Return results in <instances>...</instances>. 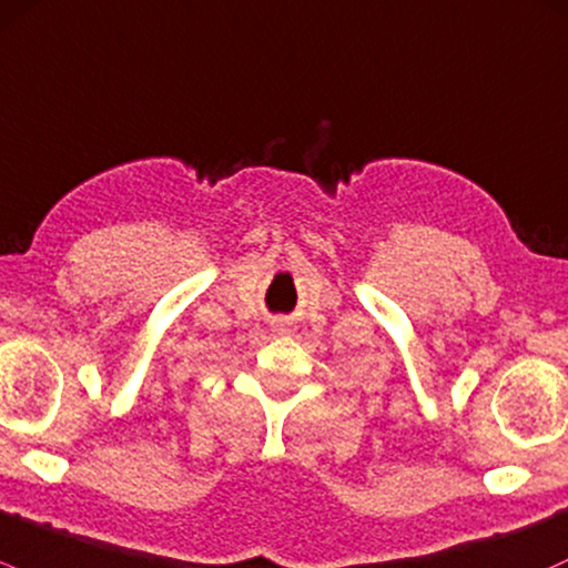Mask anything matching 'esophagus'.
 I'll return each instance as SVG.
<instances>
[{"label": "esophagus", "instance_id": "34e87169", "mask_svg": "<svg viewBox=\"0 0 568 568\" xmlns=\"http://www.w3.org/2000/svg\"><path fill=\"white\" fill-rule=\"evenodd\" d=\"M273 331H278V333H290V331H292V325H290V323H273Z\"/></svg>", "mask_w": 568, "mask_h": 568}]
</instances>
